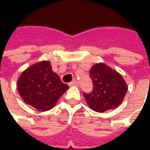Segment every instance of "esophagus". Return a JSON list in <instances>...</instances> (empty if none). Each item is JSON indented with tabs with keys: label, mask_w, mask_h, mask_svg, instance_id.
Returning <instances> with one entry per match:
<instances>
[{
	"label": "esophagus",
	"mask_w": 150,
	"mask_h": 150,
	"mask_svg": "<svg viewBox=\"0 0 150 150\" xmlns=\"http://www.w3.org/2000/svg\"><path fill=\"white\" fill-rule=\"evenodd\" d=\"M79 83L76 80H73L71 83H69V86H78Z\"/></svg>",
	"instance_id": "obj_1"
}]
</instances>
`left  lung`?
<instances>
[{
    "mask_svg": "<svg viewBox=\"0 0 150 150\" xmlns=\"http://www.w3.org/2000/svg\"><path fill=\"white\" fill-rule=\"evenodd\" d=\"M90 78L93 89L90 93L83 92V96L92 110L104 112L121 104L128 88L119 73L100 63L91 67Z\"/></svg>",
    "mask_w": 150,
    "mask_h": 150,
    "instance_id": "left-lung-1",
    "label": "left lung"
}]
</instances>
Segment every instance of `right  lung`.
<instances>
[{
  "instance_id": "1",
  "label": "right lung",
  "mask_w": 150,
  "mask_h": 150,
  "mask_svg": "<svg viewBox=\"0 0 150 150\" xmlns=\"http://www.w3.org/2000/svg\"><path fill=\"white\" fill-rule=\"evenodd\" d=\"M68 88L53 71L50 62L31 66L22 72L18 81L23 100L41 112L51 109Z\"/></svg>"
}]
</instances>
